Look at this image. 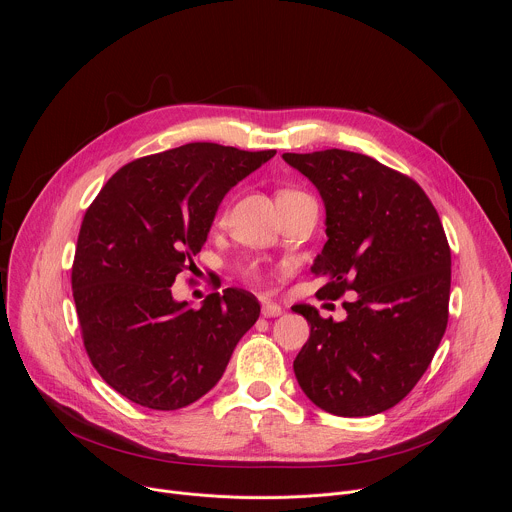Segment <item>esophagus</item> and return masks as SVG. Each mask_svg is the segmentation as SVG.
I'll return each mask as SVG.
<instances>
[{"mask_svg": "<svg viewBox=\"0 0 512 512\" xmlns=\"http://www.w3.org/2000/svg\"><path fill=\"white\" fill-rule=\"evenodd\" d=\"M261 314H263L265 318H277V316L283 314V308H281L279 304H275V302H263Z\"/></svg>", "mask_w": 512, "mask_h": 512, "instance_id": "34e87169", "label": "esophagus"}]
</instances>
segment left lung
Returning <instances> with one entry per match:
<instances>
[{"mask_svg":"<svg viewBox=\"0 0 512 512\" xmlns=\"http://www.w3.org/2000/svg\"><path fill=\"white\" fill-rule=\"evenodd\" d=\"M283 160L326 208L328 241L312 273L330 281L318 298L356 294L342 322L310 304L291 306L310 324L296 379L328 413H383L423 377L448 326L452 253L442 221L417 182L371 156L324 150Z\"/></svg>","mask_w":512,"mask_h":512,"instance_id":"left-lung-1","label":"left lung"}]
</instances>
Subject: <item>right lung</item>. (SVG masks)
Returning a JSON list of instances; mask_svg holds the SVG:
<instances>
[{
    "label": "right lung",
    "instance_id": "1",
    "mask_svg": "<svg viewBox=\"0 0 512 512\" xmlns=\"http://www.w3.org/2000/svg\"><path fill=\"white\" fill-rule=\"evenodd\" d=\"M275 156L186 143L115 172L89 206L72 265L87 354L129 401L174 411L221 381L261 306L245 289L210 294L198 310L172 298L227 192Z\"/></svg>",
    "mask_w": 512,
    "mask_h": 512
}]
</instances>
